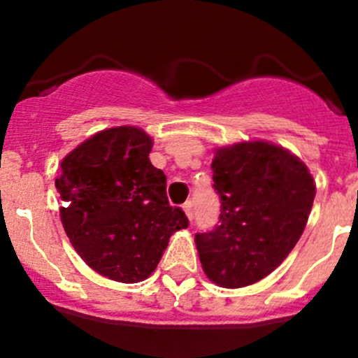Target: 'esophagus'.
<instances>
[{
  "instance_id": "esophagus-1",
  "label": "esophagus",
  "mask_w": 358,
  "mask_h": 358,
  "mask_svg": "<svg viewBox=\"0 0 358 358\" xmlns=\"http://www.w3.org/2000/svg\"><path fill=\"white\" fill-rule=\"evenodd\" d=\"M183 211H185L187 218H189V220H192V218H194V211H192V202H185V204H183Z\"/></svg>"
}]
</instances>
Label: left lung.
I'll use <instances>...</instances> for the list:
<instances>
[{"label": "left lung", "instance_id": "obj_1", "mask_svg": "<svg viewBox=\"0 0 358 358\" xmlns=\"http://www.w3.org/2000/svg\"><path fill=\"white\" fill-rule=\"evenodd\" d=\"M211 169L222 213L215 229L196 234L202 270L216 286H251L299 241L315 182L301 159L263 140L220 147Z\"/></svg>", "mask_w": 358, "mask_h": 358}]
</instances>
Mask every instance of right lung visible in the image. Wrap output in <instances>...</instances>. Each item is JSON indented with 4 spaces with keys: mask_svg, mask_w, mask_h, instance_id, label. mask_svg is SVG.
<instances>
[{
    "mask_svg": "<svg viewBox=\"0 0 358 358\" xmlns=\"http://www.w3.org/2000/svg\"><path fill=\"white\" fill-rule=\"evenodd\" d=\"M152 138L136 126L95 133L60 162V220L76 252L100 275L124 284L156 270L169 237L189 227L169 206Z\"/></svg>",
    "mask_w": 358,
    "mask_h": 358,
    "instance_id": "right-lung-1",
    "label": "right lung"
}]
</instances>
